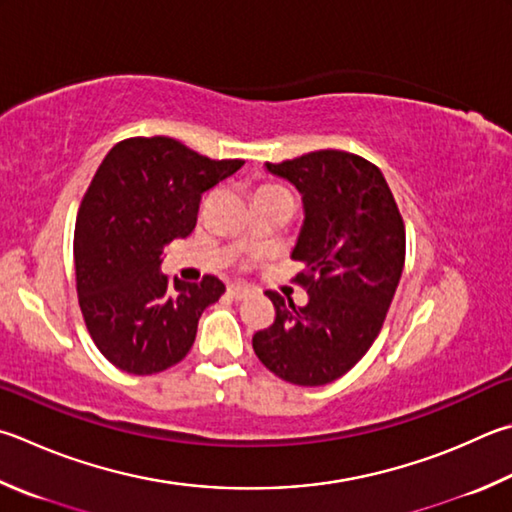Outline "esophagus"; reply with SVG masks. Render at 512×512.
Here are the masks:
<instances>
[{
	"label": "esophagus",
	"mask_w": 512,
	"mask_h": 512,
	"mask_svg": "<svg viewBox=\"0 0 512 512\" xmlns=\"http://www.w3.org/2000/svg\"><path fill=\"white\" fill-rule=\"evenodd\" d=\"M228 295L232 297V300H246V297L253 295V291H250L248 286H241V284H230V286H228Z\"/></svg>",
	"instance_id": "obj_1"
}]
</instances>
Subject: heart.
Instances as JSON below:
<instances>
[{"label": "heart", "mask_w": 512, "mask_h": 512, "mask_svg": "<svg viewBox=\"0 0 512 512\" xmlns=\"http://www.w3.org/2000/svg\"><path fill=\"white\" fill-rule=\"evenodd\" d=\"M257 192H286L282 185H264V188H259Z\"/></svg>", "instance_id": "heart-1"}]
</instances>
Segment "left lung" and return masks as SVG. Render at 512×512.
Listing matches in <instances>:
<instances>
[{
    "mask_svg": "<svg viewBox=\"0 0 512 512\" xmlns=\"http://www.w3.org/2000/svg\"><path fill=\"white\" fill-rule=\"evenodd\" d=\"M266 170L302 194L304 224L291 257L309 302L268 291L275 322L253 336L257 358L286 383L345 376L383 329L405 264V224L383 172L362 156L320 150Z\"/></svg>",
    "mask_w": 512,
    "mask_h": 512,
    "instance_id": "obj_1",
    "label": "left lung"
}]
</instances>
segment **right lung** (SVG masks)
<instances>
[{"label":"right lung","instance_id":"1","mask_svg":"<svg viewBox=\"0 0 512 512\" xmlns=\"http://www.w3.org/2000/svg\"><path fill=\"white\" fill-rule=\"evenodd\" d=\"M241 165L167 136L127 138L100 163L78 210L73 259L82 318L111 365L150 376L188 356L203 309L226 286L215 275L170 284L163 248L190 235L201 194Z\"/></svg>","mask_w":512,"mask_h":512}]
</instances>
